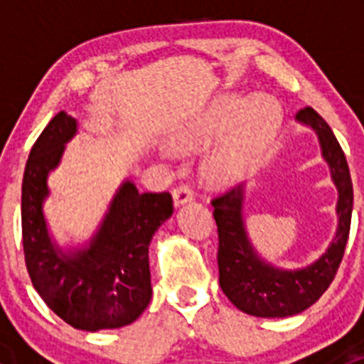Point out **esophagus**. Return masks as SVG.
Wrapping results in <instances>:
<instances>
[{
    "label": "esophagus",
    "mask_w": 364,
    "mask_h": 364,
    "mask_svg": "<svg viewBox=\"0 0 364 364\" xmlns=\"http://www.w3.org/2000/svg\"><path fill=\"white\" fill-rule=\"evenodd\" d=\"M172 199H174L176 205L186 204L188 200L193 199V192L188 185H179L172 190Z\"/></svg>",
    "instance_id": "1"
}]
</instances>
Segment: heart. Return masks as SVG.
Segmentation results:
<instances>
[{"instance_id": "heart-1", "label": "heart", "mask_w": 364, "mask_h": 364, "mask_svg": "<svg viewBox=\"0 0 364 364\" xmlns=\"http://www.w3.org/2000/svg\"><path fill=\"white\" fill-rule=\"evenodd\" d=\"M280 121V104L269 95H257L252 100L241 95H227L183 128L176 142L179 148L192 149L230 132L203 165L209 181L229 185L240 181L257 164Z\"/></svg>"}]
</instances>
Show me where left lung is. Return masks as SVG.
<instances>
[{"label":"left lung","instance_id":"1","mask_svg":"<svg viewBox=\"0 0 364 364\" xmlns=\"http://www.w3.org/2000/svg\"><path fill=\"white\" fill-rule=\"evenodd\" d=\"M296 119L315 130L322 156L338 188V229L321 259L294 271L271 266L257 255L245 230V185L232 186L211 200L218 227L220 287L234 306L255 317H289L310 308L335 280L350 230L354 192L343 149L317 111L304 107L296 114Z\"/></svg>","mask_w":364,"mask_h":364}]
</instances>
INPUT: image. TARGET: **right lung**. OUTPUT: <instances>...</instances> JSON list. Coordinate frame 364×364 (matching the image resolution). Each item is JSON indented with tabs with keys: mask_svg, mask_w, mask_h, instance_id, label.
I'll list each match as a JSON object with an SVG mask.
<instances>
[{
	"mask_svg": "<svg viewBox=\"0 0 364 364\" xmlns=\"http://www.w3.org/2000/svg\"><path fill=\"white\" fill-rule=\"evenodd\" d=\"M75 132L77 121L58 112L29 151L21 197L26 267L40 297L72 328H123L139 318L151 299L148 250L153 234L174 211L172 196L139 193L127 179L90 247L63 252L47 232L42 205L49 196L47 176L60 165Z\"/></svg>",
	"mask_w": 364,
	"mask_h": 364,
	"instance_id": "1",
	"label": "right lung"
}]
</instances>
